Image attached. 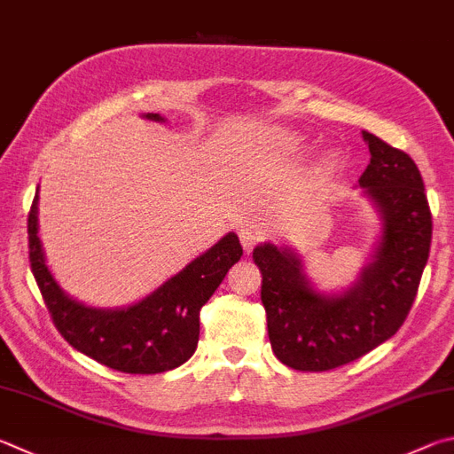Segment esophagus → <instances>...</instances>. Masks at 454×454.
Masks as SVG:
<instances>
[{
	"mask_svg": "<svg viewBox=\"0 0 454 454\" xmlns=\"http://www.w3.org/2000/svg\"><path fill=\"white\" fill-rule=\"evenodd\" d=\"M238 236H240V242H242L246 252H250L255 246V242H258V232H255V230H252V228H248V226L242 228L240 232H238Z\"/></svg>",
	"mask_w": 454,
	"mask_h": 454,
	"instance_id": "1",
	"label": "esophagus"
}]
</instances>
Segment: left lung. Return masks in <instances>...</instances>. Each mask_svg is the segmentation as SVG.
I'll return each mask as SVG.
<instances>
[{"label":"left lung","instance_id":"8db88e82","mask_svg":"<svg viewBox=\"0 0 454 454\" xmlns=\"http://www.w3.org/2000/svg\"><path fill=\"white\" fill-rule=\"evenodd\" d=\"M371 160L359 184L377 204L383 232L373 260L340 295L317 294L301 260L274 244L255 246L271 349L298 371L351 364L399 332L417 298L433 236L431 208L407 153L365 133Z\"/></svg>","mask_w":454,"mask_h":454}]
</instances>
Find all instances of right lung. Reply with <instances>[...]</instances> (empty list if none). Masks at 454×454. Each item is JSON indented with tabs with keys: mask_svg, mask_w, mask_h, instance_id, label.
Segmentation results:
<instances>
[{
	"mask_svg": "<svg viewBox=\"0 0 454 454\" xmlns=\"http://www.w3.org/2000/svg\"><path fill=\"white\" fill-rule=\"evenodd\" d=\"M145 117L164 121L156 113ZM37 200L35 194L27 216L31 271L65 341L98 364L135 375L162 373L191 359L200 335V309L242 255L238 236L226 234L135 306L97 309L63 294L49 271L37 236Z\"/></svg>",
	"mask_w": 454,
	"mask_h": 454,
	"instance_id": "obj_1",
	"label": "right lung"
}]
</instances>
